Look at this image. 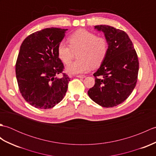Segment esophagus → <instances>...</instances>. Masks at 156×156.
Segmentation results:
<instances>
[{
	"instance_id": "obj_1",
	"label": "esophagus",
	"mask_w": 156,
	"mask_h": 156,
	"mask_svg": "<svg viewBox=\"0 0 156 156\" xmlns=\"http://www.w3.org/2000/svg\"><path fill=\"white\" fill-rule=\"evenodd\" d=\"M76 77H77V78H84L86 77V76H85L84 75H76Z\"/></svg>"
}]
</instances>
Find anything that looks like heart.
Listing matches in <instances>:
<instances>
[{
    "label": "heart",
    "instance_id": "b5f03b06",
    "mask_svg": "<svg viewBox=\"0 0 156 156\" xmlns=\"http://www.w3.org/2000/svg\"><path fill=\"white\" fill-rule=\"evenodd\" d=\"M69 45L60 42L57 47L58 58L68 65L77 53L78 60L66 68L69 74H82L92 68L99 67L108 51V41L103 36H98L86 29H78L68 38Z\"/></svg>",
    "mask_w": 156,
    "mask_h": 156
}]
</instances>
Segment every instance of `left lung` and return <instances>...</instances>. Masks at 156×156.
I'll use <instances>...</instances> for the list:
<instances>
[{"label": "left lung", "instance_id": "1", "mask_svg": "<svg viewBox=\"0 0 156 156\" xmlns=\"http://www.w3.org/2000/svg\"><path fill=\"white\" fill-rule=\"evenodd\" d=\"M108 41V51L100 68L94 73L95 84L88 94L103 107L123 102L137 81L139 60L130 38L123 31L108 25H97Z\"/></svg>", "mask_w": 156, "mask_h": 156}]
</instances>
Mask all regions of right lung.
Returning <instances> with one entry per match:
<instances>
[{"label":"right lung","instance_id":"obj_1","mask_svg":"<svg viewBox=\"0 0 156 156\" xmlns=\"http://www.w3.org/2000/svg\"><path fill=\"white\" fill-rule=\"evenodd\" d=\"M67 29L46 28L26 37L15 64L16 80L22 97L37 108L54 107L64 97L70 78L63 73L57 47ZM62 74V77L57 76Z\"/></svg>","mask_w":156,"mask_h":156}]
</instances>
